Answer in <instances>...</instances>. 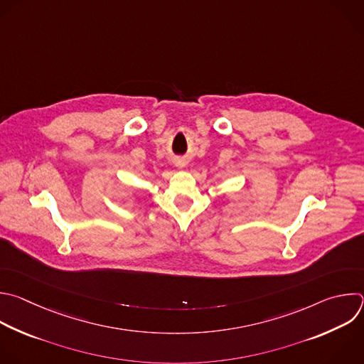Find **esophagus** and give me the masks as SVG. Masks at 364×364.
<instances>
[{
    "mask_svg": "<svg viewBox=\"0 0 364 364\" xmlns=\"http://www.w3.org/2000/svg\"><path fill=\"white\" fill-rule=\"evenodd\" d=\"M176 166H177L178 168H183V167H186V163H184V160H177V161H176Z\"/></svg>",
    "mask_w": 364,
    "mask_h": 364,
    "instance_id": "obj_1",
    "label": "esophagus"
}]
</instances>
